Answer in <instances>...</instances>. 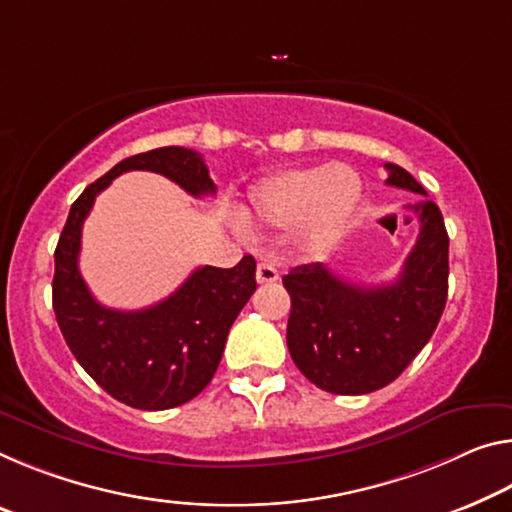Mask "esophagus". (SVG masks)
<instances>
[{
  "instance_id": "obj_1",
  "label": "esophagus",
  "mask_w": 512,
  "mask_h": 512,
  "mask_svg": "<svg viewBox=\"0 0 512 512\" xmlns=\"http://www.w3.org/2000/svg\"><path fill=\"white\" fill-rule=\"evenodd\" d=\"M255 278H257L259 285H271V282H278L280 273H278V269H275L273 264L259 262V264H257V273H255Z\"/></svg>"
}]
</instances>
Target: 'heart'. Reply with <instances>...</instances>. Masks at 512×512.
Segmentation results:
<instances>
[{"label":"heart","instance_id":"b5f03b06","mask_svg":"<svg viewBox=\"0 0 512 512\" xmlns=\"http://www.w3.org/2000/svg\"><path fill=\"white\" fill-rule=\"evenodd\" d=\"M362 202V177L348 164L291 168L253 186L246 218L289 230L305 253H323L344 237Z\"/></svg>","mask_w":512,"mask_h":512}]
</instances>
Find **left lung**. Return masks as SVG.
Returning a JSON list of instances; mask_svg holds the SVG:
<instances>
[{
	"label": "left lung",
	"instance_id": "obj_1",
	"mask_svg": "<svg viewBox=\"0 0 512 512\" xmlns=\"http://www.w3.org/2000/svg\"><path fill=\"white\" fill-rule=\"evenodd\" d=\"M387 184L426 196L408 170L385 164ZM419 237L399 278L364 287L323 264L291 269L287 346L300 373L330 394H369L403 373L440 323L449 291V234L433 200L410 205Z\"/></svg>",
	"mask_w": 512,
	"mask_h": 512
}]
</instances>
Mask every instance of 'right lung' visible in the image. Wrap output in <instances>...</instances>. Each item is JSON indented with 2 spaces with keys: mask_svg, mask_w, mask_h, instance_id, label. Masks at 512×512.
<instances>
[{
  "mask_svg": "<svg viewBox=\"0 0 512 512\" xmlns=\"http://www.w3.org/2000/svg\"><path fill=\"white\" fill-rule=\"evenodd\" d=\"M127 170H152L196 198L216 193L193 150L168 145L120 161L72 202L54 250L52 303L72 355L104 392L129 408L168 410L191 401L214 378L227 332L257 287L255 259L246 255L232 269L202 266L145 310L97 303L79 273L81 225L97 193Z\"/></svg>",
  "mask_w": 512,
  "mask_h": 512,
  "instance_id": "right-lung-1",
  "label": "right lung"
}]
</instances>
